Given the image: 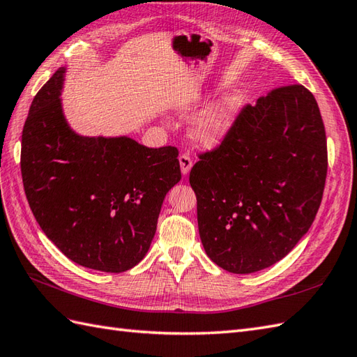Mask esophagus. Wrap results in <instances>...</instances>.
Returning <instances> with one entry per match:
<instances>
[{
    "label": "esophagus",
    "mask_w": 357,
    "mask_h": 357,
    "mask_svg": "<svg viewBox=\"0 0 357 357\" xmlns=\"http://www.w3.org/2000/svg\"><path fill=\"white\" fill-rule=\"evenodd\" d=\"M179 166H181L182 175L187 176L190 170H191V167H193V161H191V158L188 157L187 153H182V155H179Z\"/></svg>",
    "instance_id": "obj_1"
}]
</instances>
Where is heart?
I'll list each match as a JSON object with an SVG mask.
<instances>
[{
	"label": "heart",
	"mask_w": 357,
	"mask_h": 357,
	"mask_svg": "<svg viewBox=\"0 0 357 357\" xmlns=\"http://www.w3.org/2000/svg\"><path fill=\"white\" fill-rule=\"evenodd\" d=\"M200 104V95L196 90H187L175 99V112L187 117L193 114ZM241 98L236 93L225 95L204 108L191 122L190 137L199 148L214 149L229 137L236 117L241 109Z\"/></svg>",
	"instance_id": "1"
}]
</instances>
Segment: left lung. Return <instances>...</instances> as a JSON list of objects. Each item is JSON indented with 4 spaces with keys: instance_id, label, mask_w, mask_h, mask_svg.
<instances>
[{
    "instance_id": "1",
    "label": "left lung",
    "mask_w": 357,
    "mask_h": 357,
    "mask_svg": "<svg viewBox=\"0 0 357 357\" xmlns=\"http://www.w3.org/2000/svg\"><path fill=\"white\" fill-rule=\"evenodd\" d=\"M326 175V131L307 89L280 87L245 105L190 172L209 259L249 274L285 258L314 222Z\"/></svg>"
}]
</instances>
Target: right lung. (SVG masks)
I'll use <instances>...</instances> for the list:
<instances>
[{
    "mask_svg": "<svg viewBox=\"0 0 357 357\" xmlns=\"http://www.w3.org/2000/svg\"><path fill=\"white\" fill-rule=\"evenodd\" d=\"M66 68L34 96L22 131L26 200L45 235L86 268L122 273L148 253L162 200L181 181L178 149L87 137L63 112Z\"/></svg>",
    "mask_w": 357,
    "mask_h": 357,
    "instance_id": "right-lung-1",
    "label": "right lung"
}]
</instances>
